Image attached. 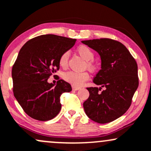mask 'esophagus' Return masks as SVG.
I'll return each mask as SVG.
<instances>
[{
    "label": "esophagus",
    "mask_w": 151,
    "mask_h": 151,
    "mask_svg": "<svg viewBox=\"0 0 151 151\" xmlns=\"http://www.w3.org/2000/svg\"><path fill=\"white\" fill-rule=\"evenodd\" d=\"M79 89H80V87H74V86H73V87H72V89H73V90H79Z\"/></svg>",
    "instance_id": "esophagus-1"
}]
</instances>
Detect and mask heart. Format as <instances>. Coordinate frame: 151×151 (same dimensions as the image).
I'll return each instance as SVG.
<instances>
[{"label": "heart", "mask_w": 151, "mask_h": 151, "mask_svg": "<svg viewBox=\"0 0 151 151\" xmlns=\"http://www.w3.org/2000/svg\"><path fill=\"white\" fill-rule=\"evenodd\" d=\"M77 52L86 62L87 67L89 69H95L97 68V65L93 62L94 57V54L92 49L89 46L86 45H80L77 49ZM69 53L68 51L64 52L59 57V65L62 67H65L67 65L68 60H69ZM64 79L66 82H69L74 87H79L82 85L84 82L89 79V74L86 72H74V71H69L64 73L63 75Z\"/></svg>", "instance_id": "obj_1"}]
</instances>
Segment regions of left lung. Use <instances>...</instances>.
Returning <instances> with one entry per match:
<instances>
[{
	"label": "left lung",
	"mask_w": 151,
	"mask_h": 151,
	"mask_svg": "<svg viewBox=\"0 0 151 151\" xmlns=\"http://www.w3.org/2000/svg\"><path fill=\"white\" fill-rule=\"evenodd\" d=\"M100 54L101 69L93 82L100 87H87L89 97L83 103L89 118L105 124L126 112L139 84L137 65L122 43L110 39L82 41ZM104 90L101 92V89Z\"/></svg>",
	"instance_id": "1"
}]
</instances>
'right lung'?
Listing matches in <instances>:
<instances>
[{"mask_svg":"<svg viewBox=\"0 0 151 151\" xmlns=\"http://www.w3.org/2000/svg\"><path fill=\"white\" fill-rule=\"evenodd\" d=\"M76 39L54 34L28 41L20 50L12 68L13 92L28 115L39 121L55 117L62 108L60 97L72 91L63 79L47 82L59 69V57L74 45Z\"/></svg>","mask_w":151,"mask_h":151,"instance_id":"add662e5","label":"right lung"}]
</instances>
